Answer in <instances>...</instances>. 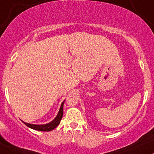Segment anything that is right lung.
<instances>
[{"label": "right lung", "instance_id": "obj_1", "mask_svg": "<svg viewBox=\"0 0 154 154\" xmlns=\"http://www.w3.org/2000/svg\"><path fill=\"white\" fill-rule=\"evenodd\" d=\"M65 101H63L62 102L61 105H60V109H59V112L57 115V116L55 117V119L53 121H52L51 122L48 123L47 124H42V125H36V124H28V123H25L24 124L26 125L28 127L30 128V129H33L35 130H38V131H50L53 130L55 128H56L58 126V124H60V120H61L62 117H63V104Z\"/></svg>", "mask_w": 154, "mask_h": 154}]
</instances>
